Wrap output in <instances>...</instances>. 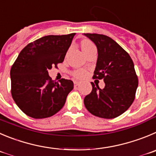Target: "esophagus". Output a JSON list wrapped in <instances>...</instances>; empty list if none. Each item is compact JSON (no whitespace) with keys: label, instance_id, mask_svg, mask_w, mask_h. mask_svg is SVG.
Segmentation results:
<instances>
[{"label":"esophagus","instance_id":"1","mask_svg":"<svg viewBox=\"0 0 156 156\" xmlns=\"http://www.w3.org/2000/svg\"><path fill=\"white\" fill-rule=\"evenodd\" d=\"M78 85H79V82H78V81H74V86L77 87Z\"/></svg>","mask_w":156,"mask_h":156}]
</instances>
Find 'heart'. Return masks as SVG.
Here are the masks:
<instances>
[{"label":"heart","mask_w":156,"mask_h":156,"mask_svg":"<svg viewBox=\"0 0 156 156\" xmlns=\"http://www.w3.org/2000/svg\"><path fill=\"white\" fill-rule=\"evenodd\" d=\"M94 45H93V44L91 43V41H84L81 43V49H82V51H84L87 50V49L90 48L91 47H93ZM85 75V71H81V70H80V71H75V73H74V75H75V77H76V78H82L84 75Z\"/></svg>","instance_id":"obj_1"}]
</instances>
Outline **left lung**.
<instances>
[{"instance_id": "1", "label": "left lung", "mask_w": 156, "mask_h": 156, "mask_svg": "<svg viewBox=\"0 0 156 156\" xmlns=\"http://www.w3.org/2000/svg\"><path fill=\"white\" fill-rule=\"evenodd\" d=\"M97 47L98 59L93 78L103 79L101 89L91 82L92 91L84 98L85 108L92 115L114 119L129 108L135 99L139 81L129 54L111 37L104 34H84Z\"/></svg>"}]
</instances>
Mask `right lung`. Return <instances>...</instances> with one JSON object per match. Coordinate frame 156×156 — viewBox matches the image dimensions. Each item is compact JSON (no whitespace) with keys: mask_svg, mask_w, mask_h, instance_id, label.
I'll list each match as a JSON object with an SVG mask.
<instances>
[{"mask_svg":"<svg viewBox=\"0 0 156 156\" xmlns=\"http://www.w3.org/2000/svg\"><path fill=\"white\" fill-rule=\"evenodd\" d=\"M75 33L48 35L24 47L11 69V94L19 108L34 119H44L63 108L73 89L71 80H51L48 70L63 62Z\"/></svg>","mask_w":156,"mask_h":156,"instance_id":"1","label":"right lung"}]
</instances>
